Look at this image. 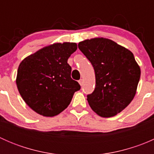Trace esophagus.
<instances>
[{
	"label": "esophagus",
	"mask_w": 154,
	"mask_h": 154,
	"mask_svg": "<svg viewBox=\"0 0 154 154\" xmlns=\"http://www.w3.org/2000/svg\"><path fill=\"white\" fill-rule=\"evenodd\" d=\"M79 83H80V86H82V85H83V80H82V79H80V80H79Z\"/></svg>",
	"instance_id": "34e87169"
}]
</instances>
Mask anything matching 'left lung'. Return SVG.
Returning a JSON list of instances; mask_svg holds the SVG:
<instances>
[{"mask_svg":"<svg viewBox=\"0 0 154 154\" xmlns=\"http://www.w3.org/2000/svg\"><path fill=\"white\" fill-rule=\"evenodd\" d=\"M78 48L95 74V88L87 95L90 107L100 117L116 116L136 95L141 70L133 54L106 38L84 40Z\"/></svg>","mask_w":154,"mask_h":154,"instance_id":"8db88e82","label":"left lung"}]
</instances>
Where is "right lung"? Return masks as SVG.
I'll return each instance as SVG.
<instances>
[{
    "label": "right lung",
    "mask_w": 154,
    "mask_h": 154,
    "mask_svg": "<svg viewBox=\"0 0 154 154\" xmlns=\"http://www.w3.org/2000/svg\"><path fill=\"white\" fill-rule=\"evenodd\" d=\"M74 42L54 43L38 50L21 61L16 85L21 97L33 111L45 117L57 116L70 104L80 89L71 77L70 56L76 51Z\"/></svg>",
    "instance_id": "1"
}]
</instances>
